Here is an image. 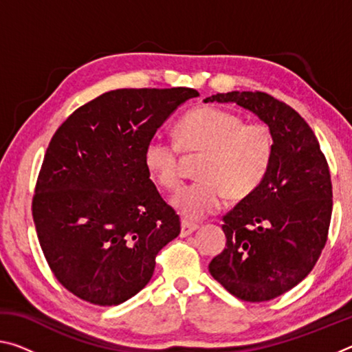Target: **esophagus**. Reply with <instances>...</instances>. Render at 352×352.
Returning a JSON list of instances; mask_svg holds the SVG:
<instances>
[{"label":"esophagus","mask_w":352,"mask_h":352,"mask_svg":"<svg viewBox=\"0 0 352 352\" xmlns=\"http://www.w3.org/2000/svg\"><path fill=\"white\" fill-rule=\"evenodd\" d=\"M199 226L195 223H190V222H186V220H183L182 222V231H180V236L182 237H186L189 234H192L195 230H197Z\"/></svg>","instance_id":"obj_1"}]
</instances>
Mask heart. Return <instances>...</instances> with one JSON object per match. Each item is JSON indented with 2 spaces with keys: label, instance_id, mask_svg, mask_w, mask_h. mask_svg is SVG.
I'll return each mask as SVG.
<instances>
[{
  "label": "heart",
  "instance_id": "heart-1",
  "mask_svg": "<svg viewBox=\"0 0 352 352\" xmlns=\"http://www.w3.org/2000/svg\"><path fill=\"white\" fill-rule=\"evenodd\" d=\"M177 141L155 136L144 147V164L153 180L175 189L182 180L180 153H201L199 180L183 186L172 205L186 220L216 212L228 195L239 201L252 195L270 169L275 142L264 124H245L234 111L200 107L184 115L175 127Z\"/></svg>",
  "mask_w": 352,
  "mask_h": 352
}]
</instances>
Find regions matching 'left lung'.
Returning <instances> with one entry per match:
<instances>
[{
  "label": "left lung",
  "instance_id": "obj_1",
  "mask_svg": "<svg viewBox=\"0 0 352 352\" xmlns=\"http://www.w3.org/2000/svg\"><path fill=\"white\" fill-rule=\"evenodd\" d=\"M205 102H234L269 126L273 160L261 186L223 216L226 247L210 273L243 301H269L301 283L324 248L332 214L329 166L298 113L262 91L217 93Z\"/></svg>",
  "mask_w": 352,
  "mask_h": 352
}]
</instances>
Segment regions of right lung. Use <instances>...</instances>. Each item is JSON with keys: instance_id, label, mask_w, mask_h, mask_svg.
Segmentation results:
<instances>
[{"instance_id": "1", "label": "right lung", "mask_w": 352, "mask_h": 352, "mask_svg": "<svg viewBox=\"0 0 352 352\" xmlns=\"http://www.w3.org/2000/svg\"><path fill=\"white\" fill-rule=\"evenodd\" d=\"M192 88H121L65 121L46 148L32 199L40 247L65 289L118 306L151 281L155 258L180 234L144 147Z\"/></svg>"}]
</instances>
